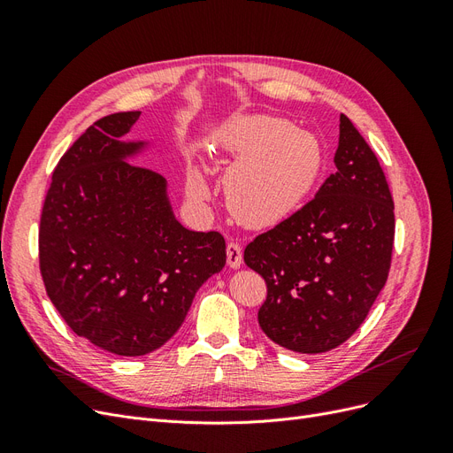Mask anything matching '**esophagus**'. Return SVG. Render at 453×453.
Listing matches in <instances>:
<instances>
[{"label": "esophagus", "mask_w": 453, "mask_h": 453, "mask_svg": "<svg viewBox=\"0 0 453 453\" xmlns=\"http://www.w3.org/2000/svg\"><path fill=\"white\" fill-rule=\"evenodd\" d=\"M226 263L230 268H240L243 263V255H242V248L238 242H228L226 245Z\"/></svg>", "instance_id": "obj_1"}]
</instances>
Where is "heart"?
I'll use <instances>...</instances> for the list:
<instances>
[{
    "label": "heart",
    "mask_w": 453,
    "mask_h": 453,
    "mask_svg": "<svg viewBox=\"0 0 453 453\" xmlns=\"http://www.w3.org/2000/svg\"><path fill=\"white\" fill-rule=\"evenodd\" d=\"M217 145L236 160L225 180L226 200L248 225H273L293 215L321 175L319 140L278 117L232 120L219 134ZM188 190L195 198L208 196L196 172L188 177Z\"/></svg>",
    "instance_id": "1"
}]
</instances>
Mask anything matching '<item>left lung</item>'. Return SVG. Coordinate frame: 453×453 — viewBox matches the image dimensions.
<instances>
[{
	"instance_id": "8db88e82",
	"label": "left lung",
	"mask_w": 453,
	"mask_h": 453,
	"mask_svg": "<svg viewBox=\"0 0 453 453\" xmlns=\"http://www.w3.org/2000/svg\"><path fill=\"white\" fill-rule=\"evenodd\" d=\"M336 172L308 203L243 251L266 281L263 333L298 353L334 349L357 331L388 281L395 205L374 150L340 115Z\"/></svg>"
}]
</instances>
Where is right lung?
I'll return each instance as SVG.
<instances>
[{
    "label": "right lung",
    "mask_w": 453,
    "mask_h": 453,
    "mask_svg": "<svg viewBox=\"0 0 453 453\" xmlns=\"http://www.w3.org/2000/svg\"><path fill=\"white\" fill-rule=\"evenodd\" d=\"M140 111L96 120L52 173L39 223V270L54 308L90 344L125 357L177 333L202 283L226 263L219 232L177 221L166 180L132 166L122 142Z\"/></svg>",
    "instance_id": "obj_1"
}]
</instances>
